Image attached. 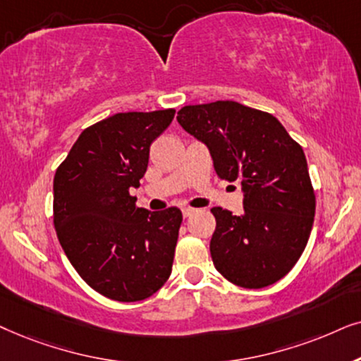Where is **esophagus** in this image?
<instances>
[{
	"mask_svg": "<svg viewBox=\"0 0 361 361\" xmlns=\"http://www.w3.org/2000/svg\"><path fill=\"white\" fill-rule=\"evenodd\" d=\"M195 211H196L195 208H183V216H185V218H190V216L193 214Z\"/></svg>",
	"mask_w": 361,
	"mask_h": 361,
	"instance_id": "34e87169",
	"label": "esophagus"
}]
</instances>
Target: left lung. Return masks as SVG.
I'll return each instance as SVG.
<instances>
[{"mask_svg": "<svg viewBox=\"0 0 361 361\" xmlns=\"http://www.w3.org/2000/svg\"><path fill=\"white\" fill-rule=\"evenodd\" d=\"M178 123L209 148L221 180L241 181L244 213L211 209L214 267L229 282L262 289L289 274L315 216L304 150L274 115L234 100L186 105Z\"/></svg>", "mask_w": 361, "mask_h": 361, "instance_id": "8db88e82", "label": "left lung"}]
</instances>
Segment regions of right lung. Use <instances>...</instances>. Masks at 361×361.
I'll list each match as a JSON object with an SVG mask.
<instances>
[{
	"mask_svg": "<svg viewBox=\"0 0 361 361\" xmlns=\"http://www.w3.org/2000/svg\"><path fill=\"white\" fill-rule=\"evenodd\" d=\"M175 109L115 114L90 125L54 175V228L85 284L118 302L155 294L171 274L181 211L138 208L150 145Z\"/></svg>",
	"mask_w": 361,
	"mask_h": 361,
	"instance_id": "obj_1",
	"label": "right lung"
}]
</instances>
